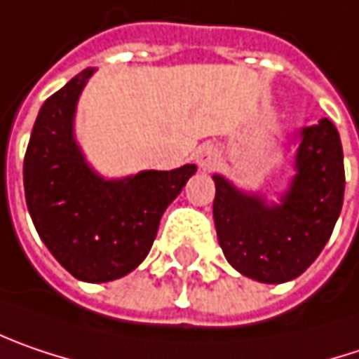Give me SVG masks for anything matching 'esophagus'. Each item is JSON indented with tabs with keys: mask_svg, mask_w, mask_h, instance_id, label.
<instances>
[{
	"mask_svg": "<svg viewBox=\"0 0 359 359\" xmlns=\"http://www.w3.org/2000/svg\"><path fill=\"white\" fill-rule=\"evenodd\" d=\"M195 160H197V164L203 170H211V168H215L222 162V152L213 144H203L197 150V154H195Z\"/></svg>",
	"mask_w": 359,
	"mask_h": 359,
	"instance_id": "obj_1",
	"label": "esophagus"
}]
</instances>
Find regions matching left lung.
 <instances>
[{
  "label": "left lung",
  "instance_id": "obj_1",
  "mask_svg": "<svg viewBox=\"0 0 359 359\" xmlns=\"http://www.w3.org/2000/svg\"><path fill=\"white\" fill-rule=\"evenodd\" d=\"M297 177L283 205L268 207L215 175L213 219L227 262L258 283L301 276L325 248L341 213L346 170L335 126L321 119L301 132Z\"/></svg>",
  "mask_w": 359,
  "mask_h": 359
}]
</instances>
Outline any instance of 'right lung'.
I'll list each match as a JSON object with an SVG mask.
<instances>
[{
	"instance_id": "add662e5",
	"label": "right lung",
	"mask_w": 359,
	"mask_h": 359,
	"mask_svg": "<svg viewBox=\"0 0 359 359\" xmlns=\"http://www.w3.org/2000/svg\"><path fill=\"white\" fill-rule=\"evenodd\" d=\"M91 69L50 95L36 117L24 156V191L40 240L74 278L109 283L142 262L160 217L197 170H146L103 180L73 140V116Z\"/></svg>"
}]
</instances>
